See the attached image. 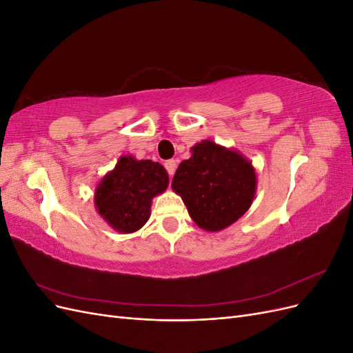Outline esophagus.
Instances as JSON below:
<instances>
[{"instance_id":"34e87169","label":"esophagus","mask_w":353,"mask_h":353,"mask_svg":"<svg viewBox=\"0 0 353 353\" xmlns=\"http://www.w3.org/2000/svg\"><path fill=\"white\" fill-rule=\"evenodd\" d=\"M165 168H166V170H168L169 176H172V175L175 174V169H176V162H175V160H168V162L165 163Z\"/></svg>"}]
</instances>
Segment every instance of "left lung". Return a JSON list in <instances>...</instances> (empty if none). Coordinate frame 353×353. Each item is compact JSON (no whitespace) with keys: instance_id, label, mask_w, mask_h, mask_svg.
I'll list each match as a JSON object with an SVG mask.
<instances>
[{"instance_id":"8db88e82","label":"left lung","mask_w":353,"mask_h":353,"mask_svg":"<svg viewBox=\"0 0 353 353\" xmlns=\"http://www.w3.org/2000/svg\"><path fill=\"white\" fill-rule=\"evenodd\" d=\"M181 162L172 190L183 199L197 227L218 232L232 225L252 206L258 178L249 159L212 140L193 147Z\"/></svg>"}]
</instances>
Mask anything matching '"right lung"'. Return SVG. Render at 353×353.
Returning <instances> with one entry per match:
<instances>
[{
    "label": "right lung",
    "instance_id": "1",
    "mask_svg": "<svg viewBox=\"0 0 353 353\" xmlns=\"http://www.w3.org/2000/svg\"><path fill=\"white\" fill-rule=\"evenodd\" d=\"M168 185L169 175L160 163L121 156L95 188L94 205L113 230L131 234L144 227L153 197L165 193Z\"/></svg>",
    "mask_w": 353,
    "mask_h": 353
}]
</instances>
